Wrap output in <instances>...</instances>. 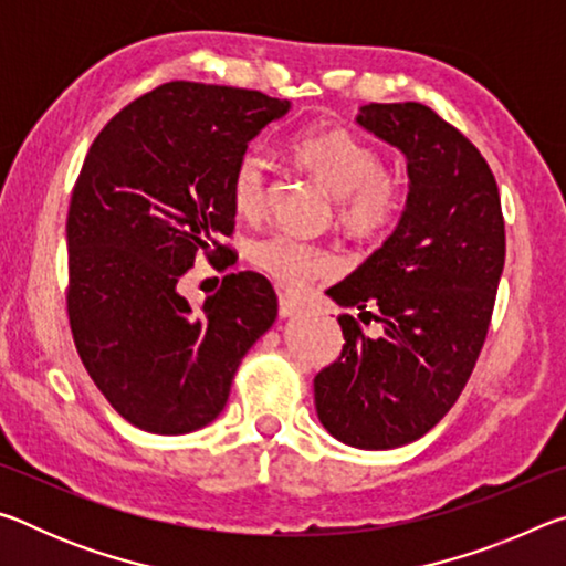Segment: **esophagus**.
<instances>
[{
  "label": "esophagus",
  "mask_w": 566,
  "mask_h": 566,
  "mask_svg": "<svg viewBox=\"0 0 566 566\" xmlns=\"http://www.w3.org/2000/svg\"><path fill=\"white\" fill-rule=\"evenodd\" d=\"M302 312V302H296L290 294H280V314L282 317H292V314Z\"/></svg>",
  "instance_id": "1"
}]
</instances>
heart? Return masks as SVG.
I'll use <instances>...</instances> for the list:
<instances>
[{
	"instance_id": "b5f03b06",
	"label": "heart",
	"mask_w": 566,
	"mask_h": 566,
	"mask_svg": "<svg viewBox=\"0 0 566 566\" xmlns=\"http://www.w3.org/2000/svg\"><path fill=\"white\" fill-rule=\"evenodd\" d=\"M294 155L324 189L337 197V217L352 234L379 237L399 222L405 212L401 179L381 167L379 151L352 132L342 127L304 132L294 142ZM229 195L242 217L256 219L264 214L270 165L260 151L249 149L237 159ZM247 254L256 270L292 292L339 270V256L332 249L302 242L286 232H270L254 239Z\"/></svg>"
}]
</instances>
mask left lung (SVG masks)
Instances as JSON below:
<instances>
[{
  "label": "left lung",
  "instance_id": "8db88e82",
  "mask_svg": "<svg viewBox=\"0 0 566 566\" xmlns=\"http://www.w3.org/2000/svg\"><path fill=\"white\" fill-rule=\"evenodd\" d=\"M407 157V209L385 244L329 290L342 306L379 312L369 339L352 314L337 361L314 377L324 429L359 449L424 437L467 387L490 332L504 270V214L486 159L419 102L361 107L357 117Z\"/></svg>",
  "mask_w": 566,
  "mask_h": 566
}]
</instances>
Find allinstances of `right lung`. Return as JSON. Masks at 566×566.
<instances>
[{
    "label": "right lung",
    "instance_id": "1",
    "mask_svg": "<svg viewBox=\"0 0 566 566\" xmlns=\"http://www.w3.org/2000/svg\"><path fill=\"white\" fill-rule=\"evenodd\" d=\"M286 109L256 90L167 82L114 114L87 151L66 214V314L94 385L145 432L209 424L276 317L256 272L227 274L199 310L177 286L199 256L232 264V169Z\"/></svg>",
    "mask_w": 566,
    "mask_h": 566
}]
</instances>
